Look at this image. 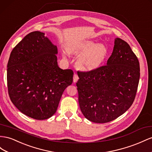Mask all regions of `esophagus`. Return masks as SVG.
Returning a JSON list of instances; mask_svg holds the SVG:
<instances>
[{
	"instance_id": "34e87169",
	"label": "esophagus",
	"mask_w": 152,
	"mask_h": 152,
	"mask_svg": "<svg viewBox=\"0 0 152 152\" xmlns=\"http://www.w3.org/2000/svg\"><path fill=\"white\" fill-rule=\"evenodd\" d=\"M78 79H79V77H78L77 74L75 73L74 75H73V83H76V82H77Z\"/></svg>"
}]
</instances>
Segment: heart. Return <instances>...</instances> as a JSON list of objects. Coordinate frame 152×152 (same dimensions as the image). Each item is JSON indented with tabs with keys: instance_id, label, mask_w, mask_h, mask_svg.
I'll use <instances>...</instances> for the list:
<instances>
[{
	"instance_id": "1",
	"label": "heart",
	"mask_w": 152,
	"mask_h": 152,
	"mask_svg": "<svg viewBox=\"0 0 152 152\" xmlns=\"http://www.w3.org/2000/svg\"><path fill=\"white\" fill-rule=\"evenodd\" d=\"M71 52L78 58L76 65L83 71H92L100 66L107 56L108 50L103 44H96L91 40H84L76 43ZM64 57L66 56L64 54Z\"/></svg>"
}]
</instances>
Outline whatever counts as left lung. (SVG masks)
<instances>
[{
	"mask_svg": "<svg viewBox=\"0 0 152 152\" xmlns=\"http://www.w3.org/2000/svg\"><path fill=\"white\" fill-rule=\"evenodd\" d=\"M77 74L81 112L90 121L104 124L122 115L133 104L140 67L129 45L116 38L107 65Z\"/></svg>",
	"mask_w": 152,
	"mask_h": 152,
	"instance_id": "8db88e82",
	"label": "left lung"
}]
</instances>
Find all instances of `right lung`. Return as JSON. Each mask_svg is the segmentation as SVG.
<instances>
[{
  "label": "right lung",
  "mask_w": 152,
  "mask_h": 152,
  "mask_svg": "<svg viewBox=\"0 0 152 152\" xmlns=\"http://www.w3.org/2000/svg\"><path fill=\"white\" fill-rule=\"evenodd\" d=\"M57 53V46L39 31L26 35L11 52L7 66L10 99L35 120L54 115L64 89L72 84L73 72L58 66Z\"/></svg>",
  "instance_id": "add662e5"
}]
</instances>
